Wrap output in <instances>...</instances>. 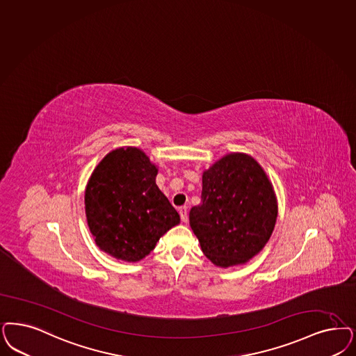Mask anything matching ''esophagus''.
<instances>
[{
    "mask_svg": "<svg viewBox=\"0 0 356 356\" xmlns=\"http://www.w3.org/2000/svg\"><path fill=\"white\" fill-rule=\"evenodd\" d=\"M179 213H180L181 221H188V208H186V207H181V208L179 209Z\"/></svg>",
    "mask_w": 356,
    "mask_h": 356,
    "instance_id": "obj_1",
    "label": "esophagus"
}]
</instances>
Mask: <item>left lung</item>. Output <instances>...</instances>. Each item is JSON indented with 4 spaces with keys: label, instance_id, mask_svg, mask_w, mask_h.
I'll return each mask as SVG.
<instances>
[{
    "label": "left lung",
    "instance_id": "left-lung-1",
    "mask_svg": "<svg viewBox=\"0 0 356 356\" xmlns=\"http://www.w3.org/2000/svg\"><path fill=\"white\" fill-rule=\"evenodd\" d=\"M201 204L189 222L207 258L218 267L255 257L273 232L277 204L272 184L245 154H229L202 175Z\"/></svg>",
    "mask_w": 356,
    "mask_h": 356
}]
</instances>
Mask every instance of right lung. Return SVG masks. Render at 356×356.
I'll list each match as a JSON object with an SVG mask.
<instances>
[{
	"label": "right lung",
	"instance_id": "add662e5",
	"mask_svg": "<svg viewBox=\"0 0 356 356\" xmlns=\"http://www.w3.org/2000/svg\"><path fill=\"white\" fill-rule=\"evenodd\" d=\"M158 168L139 148H117L92 173L86 214L96 245L115 259L139 261L180 222L155 183Z\"/></svg>",
	"mask_w": 356,
	"mask_h": 356
}]
</instances>
